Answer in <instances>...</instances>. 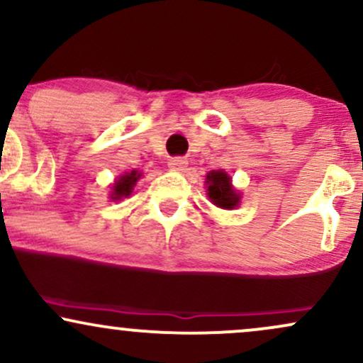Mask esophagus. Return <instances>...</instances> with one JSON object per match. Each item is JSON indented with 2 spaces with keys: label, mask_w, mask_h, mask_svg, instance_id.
<instances>
[{
  "label": "esophagus",
  "mask_w": 363,
  "mask_h": 363,
  "mask_svg": "<svg viewBox=\"0 0 363 363\" xmlns=\"http://www.w3.org/2000/svg\"><path fill=\"white\" fill-rule=\"evenodd\" d=\"M187 165V160L182 157H174L169 160V167L172 170H184Z\"/></svg>",
  "instance_id": "esophagus-1"
}]
</instances>
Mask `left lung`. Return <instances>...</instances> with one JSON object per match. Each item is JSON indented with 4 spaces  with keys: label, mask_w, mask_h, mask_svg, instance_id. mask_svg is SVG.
I'll list each match as a JSON object with an SVG mask.
<instances>
[{
    "label": "left lung",
    "mask_w": 363,
    "mask_h": 363,
    "mask_svg": "<svg viewBox=\"0 0 363 363\" xmlns=\"http://www.w3.org/2000/svg\"><path fill=\"white\" fill-rule=\"evenodd\" d=\"M208 198L215 206L223 210H232L239 206L240 194L232 186V177L223 170H211L206 176Z\"/></svg>",
    "instance_id": "1"
}]
</instances>
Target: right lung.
I'll return each mask as SVG.
<instances>
[{
    "label": "right lung",
    "mask_w": 363,
    "mask_h": 363,
    "mask_svg": "<svg viewBox=\"0 0 363 363\" xmlns=\"http://www.w3.org/2000/svg\"><path fill=\"white\" fill-rule=\"evenodd\" d=\"M138 179H140V174L136 172V170H131V172L123 174V176H121L118 181L114 182V186H112L111 199L119 201V199L128 198V196L133 193V187H135Z\"/></svg>",
    "instance_id": "add662e5"
}]
</instances>
